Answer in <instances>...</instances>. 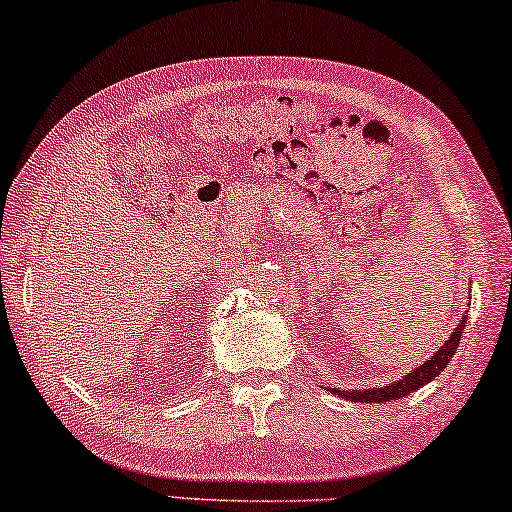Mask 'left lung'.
Returning a JSON list of instances; mask_svg holds the SVG:
<instances>
[{"instance_id": "left-lung-1", "label": "left lung", "mask_w": 512, "mask_h": 512, "mask_svg": "<svg viewBox=\"0 0 512 512\" xmlns=\"http://www.w3.org/2000/svg\"><path fill=\"white\" fill-rule=\"evenodd\" d=\"M465 319L468 316H463L461 323H458V328L451 335L449 340L444 342V347H439L435 352V357L425 361L423 366L413 368L411 373H406L404 378L397 380V383L387 385V387H375V390H352V392H345V390H338V387H333V394H340L342 399H349V401H375V404H383V401H390V399H401L406 397L409 392H416L418 387H423L425 383H430V380H435L439 373L444 371L446 364H449L451 359H454L456 354V347L458 342H461V333H463V326H465Z\"/></svg>"}]
</instances>
